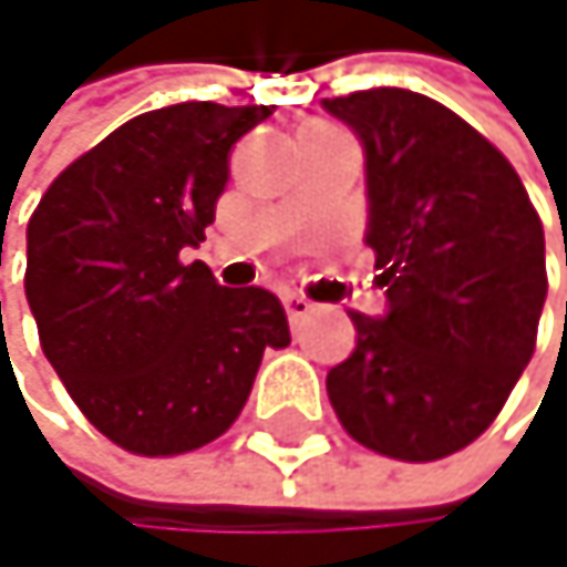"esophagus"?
<instances>
[{
	"instance_id": "esophagus-1",
	"label": "esophagus",
	"mask_w": 567,
	"mask_h": 567,
	"mask_svg": "<svg viewBox=\"0 0 567 567\" xmlns=\"http://www.w3.org/2000/svg\"><path fill=\"white\" fill-rule=\"evenodd\" d=\"M281 306H286L292 326H299V322L312 312V302H309L306 296H299V292H286V296H281Z\"/></svg>"
}]
</instances>
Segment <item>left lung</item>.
I'll return each mask as SVG.
<instances>
[{"instance_id": "1", "label": "left lung", "mask_w": 567, "mask_h": 567, "mask_svg": "<svg viewBox=\"0 0 567 567\" xmlns=\"http://www.w3.org/2000/svg\"><path fill=\"white\" fill-rule=\"evenodd\" d=\"M322 106L367 154V245L386 286V316L349 312L355 349L326 377L329 403L383 457H451L532 362L548 296L542 218L507 157L443 103L380 86Z\"/></svg>"}]
</instances>
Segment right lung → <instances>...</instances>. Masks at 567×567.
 <instances>
[{
	"label": "right lung",
	"instance_id": "add662e5",
	"mask_svg": "<svg viewBox=\"0 0 567 567\" xmlns=\"http://www.w3.org/2000/svg\"><path fill=\"white\" fill-rule=\"evenodd\" d=\"M271 106L212 100L141 113L76 157L25 228V299L83 416L141 457L187 454L241 413L265 349L289 346L281 302L225 289L205 241L231 147Z\"/></svg>",
	"mask_w": 567,
	"mask_h": 567
}]
</instances>
